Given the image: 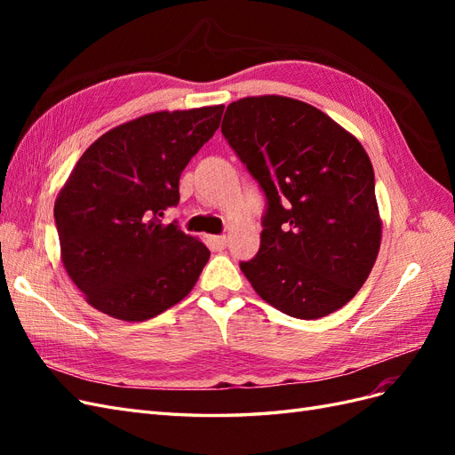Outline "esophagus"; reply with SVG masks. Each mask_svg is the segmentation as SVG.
<instances>
[{
	"mask_svg": "<svg viewBox=\"0 0 455 455\" xmlns=\"http://www.w3.org/2000/svg\"><path fill=\"white\" fill-rule=\"evenodd\" d=\"M211 244L214 246L216 251H224L228 246V237L226 235H214V237H211Z\"/></svg>",
	"mask_w": 455,
	"mask_h": 455,
	"instance_id": "esophagus-1",
	"label": "esophagus"
}]
</instances>
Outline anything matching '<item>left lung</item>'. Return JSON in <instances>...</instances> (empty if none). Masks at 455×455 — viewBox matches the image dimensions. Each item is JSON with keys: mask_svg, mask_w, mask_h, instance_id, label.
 I'll use <instances>...</instances> for the list:
<instances>
[{"mask_svg": "<svg viewBox=\"0 0 455 455\" xmlns=\"http://www.w3.org/2000/svg\"><path fill=\"white\" fill-rule=\"evenodd\" d=\"M222 134L266 196L259 251L239 264L258 296L296 319L346 306L381 243L361 142L321 109L277 94L231 102Z\"/></svg>", "mask_w": 455, "mask_h": 455, "instance_id": "8db88e82", "label": "left lung"}]
</instances>
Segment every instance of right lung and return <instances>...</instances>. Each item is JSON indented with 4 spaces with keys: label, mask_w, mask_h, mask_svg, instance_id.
<instances>
[{
    "label": "right lung",
    "mask_w": 455,
    "mask_h": 455,
    "mask_svg": "<svg viewBox=\"0 0 455 455\" xmlns=\"http://www.w3.org/2000/svg\"><path fill=\"white\" fill-rule=\"evenodd\" d=\"M224 106L148 114L108 131L79 157L54 203L64 267L89 304L148 321L184 299L211 251L163 214L180 174L212 139Z\"/></svg>",
    "instance_id": "add662e5"
}]
</instances>
